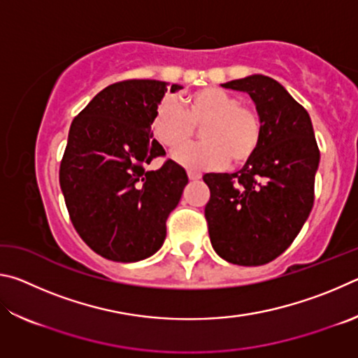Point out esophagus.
Here are the masks:
<instances>
[{
	"instance_id": "obj_1",
	"label": "esophagus",
	"mask_w": 358,
	"mask_h": 358,
	"mask_svg": "<svg viewBox=\"0 0 358 358\" xmlns=\"http://www.w3.org/2000/svg\"><path fill=\"white\" fill-rule=\"evenodd\" d=\"M187 178L189 180H192V181H196V180H201L202 178V175L199 173V172H194V171H187Z\"/></svg>"
}]
</instances>
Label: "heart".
<instances>
[{
	"instance_id": "heart-1",
	"label": "heart",
	"mask_w": 358,
	"mask_h": 358,
	"mask_svg": "<svg viewBox=\"0 0 358 358\" xmlns=\"http://www.w3.org/2000/svg\"><path fill=\"white\" fill-rule=\"evenodd\" d=\"M161 101L151 118V131L157 142L178 150L192 140L196 127H202L203 143L175 151L173 159L187 169H217L229 159L234 166L246 164L257 153L264 124L251 107L240 106L237 96L221 88L197 90L181 101Z\"/></svg>"
}]
</instances>
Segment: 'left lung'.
I'll use <instances>...</instances> for the list:
<instances>
[{"label":"left lung","instance_id":"8db88e82","mask_svg":"<svg viewBox=\"0 0 358 358\" xmlns=\"http://www.w3.org/2000/svg\"><path fill=\"white\" fill-rule=\"evenodd\" d=\"M222 87L251 96L264 134L241 171L203 175L210 240L230 264L264 265L287 250L310 216L320 153L310 115L281 83L256 74Z\"/></svg>","mask_w":358,"mask_h":358}]
</instances>
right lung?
<instances>
[{"mask_svg":"<svg viewBox=\"0 0 358 358\" xmlns=\"http://www.w3.org/2000/svg\"><path fill=\"white\" fill-rule=\"evenodd\" d=\"M167 82L132 80L108 85L72 121L59 186L77 234L92 250L115 262H137L159 250L166 221L177 207L187 175L167 159L151 132L155 108Z\"/></svg>","mask_w":358,"mask_h":358,"instance_id":"right-lung-1","label":"right lung"}]
</instances>
